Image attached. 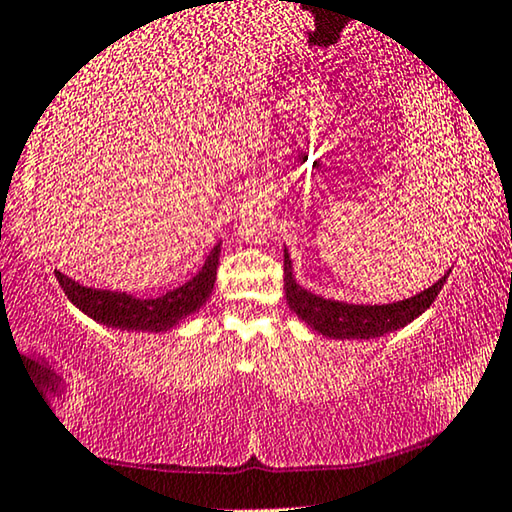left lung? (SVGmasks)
Returning <instances> with one entry per match:
<instances>
[{"instance_id": "left-lung-1", "label": "left lung", "mask_w": 512, "mask_h": 512, "mask_svg": "<svg viewBox=\"0 0 512 512\" xmlns=\"http://www.w3.org/2000/svg\"><path fill=\"white\" fill-rule=\"evenodd\" d=\"M445 276L415 297L394 301L383 306H364V304H343V301L322 299L318 294L304 290L292 278V262L285 250V297L294 313L299 315L306 325H311L318 334L329 338H376L387 331L406 327L417 315H422L434 304L438 292L443 290Z\"/></svg>"}]
</instances>
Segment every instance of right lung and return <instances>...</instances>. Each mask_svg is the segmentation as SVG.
<instances>
[{
	"label": "right lung",
	"instance_id": "add662e5",
	"mask_svg": "<svg viewBox=\"0 0 512 512\" xmlns=\"http://www.w3.org/2000/svg\"><path fill=\"white\" fill-rule=\"evenodd\" d=\"M218 259L220 243L206 257V262L197 276L157 299H136L125 292L92 290V287L78 285L76 280L67 278L60 271H55V278L62 285V290L71 304L81 308L92 320L120 329L167 331L176 327L190 313L199 311L206 304V299L211 297L215 273H218Z\"/></svg>",
	"mask_w": 512,
	"mask_h": 512
}]
</instances>
